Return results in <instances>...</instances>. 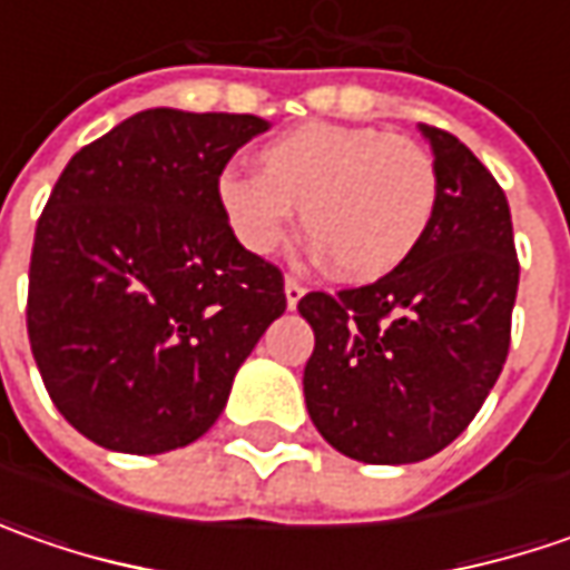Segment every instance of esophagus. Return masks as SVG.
<instances>
[{"label": "esophagus", "instance_id": "1", "mask_svg": "<svg viewBox=\"0 0 570 570\" xmlns=\"http://www.w3.org/2000/svg\"><path fill=\"white\" fill-rule=\"evenodd\" d=\"M304 295H307V285H304L301 278H295V275H288V278H285V301H288V307L295 311L297 301Z\"/></svg>", "mask_w": 570, "mask_h": 570}]
</instances>
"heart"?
<instances>
[{
	"label": "heart",
	"mask_w": 570,
	"mask_h": 570,
	"mask_svg": "<svg viewBox=\"0 0 570 570\" xmlns=\"http://www.w3.org/2000/svg\"><path fill=\"white\" fill-rule=\"evenodd\" d=\"M256 167L259 177L225 170L215 184L234 240L273 256L301 208L317 250L352 282L400 269L422 247L441 196L428 148L374 126L304 122L263 145Z\"/></svg>",
	"instance_id": "obj_1"
}]
</instances>
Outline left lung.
I'll list each match as a JSON object with an SVG mask.
<instances>
[{"instance_id": "left-lung-1", "label": "left lung", "mask_w": 570, "mask_h": 570, "mask_svg": "<svg viewBox=\"0 0 570 570\" xmlns=\"http://www.w3.org/2000/svg\"><path fill=\"white\" fill-rule=\"evenodd\" d=\"M438 167V212L400 269L297 301L314 326L311 422L374 466L434 456L482 409L511 348L520 263L508 196L456 136L419 126Z\"/></svg>"}]
</instances>
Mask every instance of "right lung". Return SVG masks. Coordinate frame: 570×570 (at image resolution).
Masks as SVG:
<instances>
[{"instance_id": "add662e5", "label": "right lung", "mask_w": 570, "mask_h": 570, "mask_svg": "<svg viewBox=\"0 0 570 570\" xmlns=\"http://www.w3.org/2000/svg\"><path fill=\"white\" fill-rule=\"evenodd\" d=\"M269 122L155 107L85 145L33 230L28 340L69 425L117 453L203 438L285 314L278 266L244 250L215 184Z\"/></svg>"}]
</instances>
